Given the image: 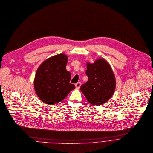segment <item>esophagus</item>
<instances>
[{"instance_id": "obj_1", "label": "esophagus", "mask_w": 153, "mask_h": 153, "mask_svg": "<svg viewBox=\"0 0 153 153\" xmlns=\"http://www.w3.org/2000/svg\"><path fill=\"white\" fill-rule=\"evenodd\" d=\"M75 87H76V89H79L81 87V82H78L75 84Z\"/></svg>"}]
</instances>
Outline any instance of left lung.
I'll return each instance as SVG.
<instances>
[{
	"label": "left lung",
	"mask_w": 153,
	"mask_h": 153,
	"mask_svg": "<svg viewBox=\"0 0 153 153\" xmlns=\"http://www.w3.org/2000/svg\"><path fill=\"white\" fill-rule=\"evenodd\" d=\"M86 75L88 80L81 87V91L90 103L99 105L108 101L116 88V79L109 63L104 59L93 63H87Z\"/></svg>",
	"instance_id": "1"
}]
</instances>
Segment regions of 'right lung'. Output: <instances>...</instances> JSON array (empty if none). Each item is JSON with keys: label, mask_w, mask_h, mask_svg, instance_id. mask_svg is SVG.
I'll return each mask as SVG.
<instances>
[{"label": "right lung", "mask_w": 153, "mask_h": 153, "mask_svg": "<svg viewBox=\"0 0 153 153\" xmlns=\"http://www.w3.org/2000/svg\"><path fill=\"white\" fill-rule=\"evenodd\" d=\"M68 57L63 53L45 60L37 70L34 87L39 98L48 104L61 102L75 88L70 84L71 73L66 69Z\"/></svg>", "instance_id": "right-lung-1"}]
</instances>
